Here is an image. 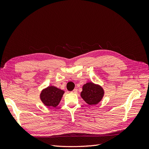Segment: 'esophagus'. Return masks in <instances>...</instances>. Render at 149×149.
Listing matches in <instances>:
<instances>
[{"instance_id":"obj_1","label":"esophagus","mask_w":149,"mask_h":149,"mask_svg":"<svg viewBox=\"0 0 149 149\" xmlns=\"http://www.w3.org/2000/svg\"><path fill=\"white\" fill-rule=\"evenodd\" d=\"M72 93H78V89H74V90L73 91H72Z\"/></svg>"}]
</instances>
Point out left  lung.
<instances>
[{
	"mask_svg": "<svg viewBox=\"0 0 149 149\" xmlns=\"http://www.w3.org/2000/svg\"><path fill=\"white\" fill-rule=\"evenodd\" d=\"M104 94V91L101 86L89 82L83 85L81 96L89 105H96L102 100Z\"/></svg>",
	"mask_w": 149,
	"mask_h": 149,
	"instance_id": "obj_1",
	"label": "left lung"
}]
</instances>
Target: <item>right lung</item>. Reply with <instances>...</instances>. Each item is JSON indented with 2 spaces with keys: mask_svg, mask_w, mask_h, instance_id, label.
Instances as JSON below:
<instances>
[{
  "mask_svg": "<svg viewBox=\"0 0 149 149\" xmlns=\"http://www.w3.org/2000/svg\"><path fill=\"white\" fill-rule=\"evenodd\" d=\"M64 93L63 90L53 86H49L42 90L40 97L46 106L55 107L59 104Z\"/></svg>",
  "mask_w": 149,
  "mask_h": 149,
  "instance_id": "add662e5",
  "label": "right lung"
}]
</instances>
